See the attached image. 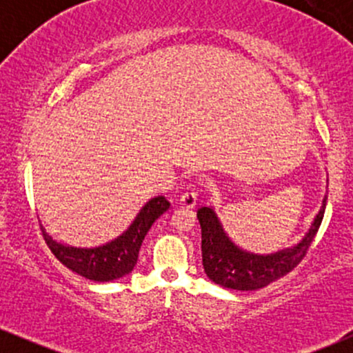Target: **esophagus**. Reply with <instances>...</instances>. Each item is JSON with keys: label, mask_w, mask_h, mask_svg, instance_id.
Segmentation results:
<instances>
[{"label": "esophagus", "mask_w": 353, "mask_h": 353, "mask_svg": "<svg viewBox=\"0 0 353 353\" xmlns=\"http://www.w3.org/2000/svg\"><path fill=\"white\" fill-rule=\"evenodd\" d=\"M197 204V192H194V190H188V192L182 194L181 197V205L185 209H192L196 208Z\"/></svg>", "instance_id": "esophagus-1"}]
</instances>
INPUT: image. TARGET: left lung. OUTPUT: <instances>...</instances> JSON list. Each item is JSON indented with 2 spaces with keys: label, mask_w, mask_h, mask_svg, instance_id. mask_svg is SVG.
I'll use <instances>...</instances> for the list:
<instances>
[{
  "label": "left lung",
  "mask_w": 353,
  "mask_h": 353,
  "mask_svg": "<svg viewBox=\"0 0 353 353\" xmlns=\"http://www.w3.org/2000/svg\"><path fill=\"white\" fill-rule=\"evenodd\" d=\"M329 188V185H327ZM327 196L312 221L309 230L297 244L272 254H254L239 247L222 225L214 205L201 208L197 219L202 232V265L214 283L234 290H257L289 274L305 257L325 212Z\"/></svg>",
  "instance_id": "8db88e82"
}]
</instances>
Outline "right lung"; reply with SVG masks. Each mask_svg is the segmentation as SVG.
Returning a JSON list of instances; mask_svg holds the SVG:
<instances>
[{
  "label": "right lung",
  "mask_w": 353,
  "mask_h": 353,
  "mask_svg": "<svg viewBox=\"0 0 353 353\" xmlns=\"http://www.w3.org/2000/svg\"><path fill=\"white\" fill-rule=\"evenodd\" d=\"M169 205L171 204L165 201L164 196L152 197L141 208L134 221L129 224V228L123 234H119L106 244L96 247L64 244V242L52 239V236L43 228V224L41 230L44 241L48 242L52 254L56 255L61 264L89 281L111 282L124 277L134 269L145 234L149 232L154 222L169 209Z\"/></svg>",
  "instance_id": "right-lung-1"
}]
</instances>
